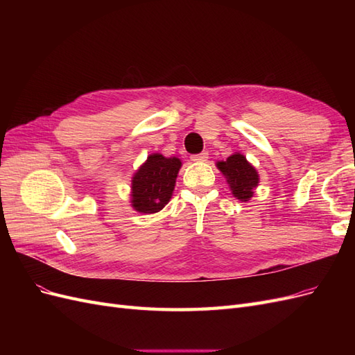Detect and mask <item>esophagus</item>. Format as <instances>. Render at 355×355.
<instances>
[{"label": "esophagus", "instance_id": "obj_1", "mask_svg": "<svg viewBox=\"0 0 355 355\" xmlns=\"http://www.w3.org/2000/svg\"><path fill=\"white\" fill-rule=\"evenodd\" d=\"M207 158H209V153L207 151H202L200 154H196V155L191 157V159L196 161V163H201V161H207Z\"/></svg>", "mask_w": 355, "mask_h": 355}]
</instances>
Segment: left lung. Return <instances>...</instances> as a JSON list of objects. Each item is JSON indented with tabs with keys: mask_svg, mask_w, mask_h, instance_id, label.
<instances>
[{
	"mask_svg": "<svg viewBox=\"0 0 355 355\" xmlns=\"http://www.w3.org/2000/svg\"><path fill=\"white\" fill-rule=\"evenodd\" d=\"M218 167L227 178L234 197L241 201H249L253 197V189L259 184V176L245 157L234 154L227 161H219Z\"/></svg>",
	"mask_w": 355,
	"mask_h": 355,
	"instance_id": "1",
	"label": "left lung"
}]
</instances>
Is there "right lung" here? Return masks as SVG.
Here are the masks:
<instances>
[{"label": "right lung", "mask_w": 355, "mask_h": 355, "mask_svg": "<svg viewBox=\"0 0 355 355\" xmlns=\"http://www.w3.org/2000/svg\"><path fill=\"white\" fill-rule=\"evenodd\" d=\"M180 159L161 154L149 155L132 180V206L141 213H157L171 198Z\"/></svg>", "instance_id": "right-lung-1"}]
</instances>
